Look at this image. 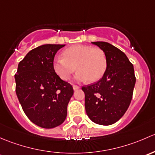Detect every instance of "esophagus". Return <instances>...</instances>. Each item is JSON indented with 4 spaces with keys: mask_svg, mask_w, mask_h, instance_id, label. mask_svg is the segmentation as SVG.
Listing matches in <instances>:
<instances>
[{
    "mask_svg": "<svg viewBox=\"0 0 155 155\" xmlns=\"http://www.w3.org/2000/svg\"><path fill=\"white\" fill-rule=\"evenodd\" d=\"M78 89H80V87H78L77 85H73V89H74V91L77 90Z\"/></svg>",
    "mask_w": 155,
    "mask_h": 155,
    "instance_id": "esophagus-1",
    "label": "esophagus"
}]
</instances>
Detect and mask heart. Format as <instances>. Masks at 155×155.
Segmentation results:
<instances>
[{
  "mask_svg": "<svg viewBox=\"0 0 155 155\" xmlns=\"http://www.w3.org/2000/svg\"><path fill=\"white\" fill-rule=\"evenodd\" d=\"M105 53L99 48L86 45H76L63 51V57H57L53 62L56 74L63 81L69 79L75 69L78 70L74 80L84 82L98 81L107 69Z\"/></svg>",
  "mask_w": 155,
  "mask_h": 155,
  "instance_id": "1",
  "label": "heart"
}]
</instances>
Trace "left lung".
<instances>
[{"label": "left lung", "mask_w": 155, "mask_h": 155, "mask_svg": "<svg viewBox=\"0 0 155 155\" xmlns=\"http://www.w3.org/2000/svg\"><path fill=\"white\" fill-rule=\"evenodd\" d=\"M104 51L107 69L98 82L82 87L87 116L95 123L110 125L127 111L133 95L136 78L132 63L125 53L105 42H93Z\"/></svg>", "instance_id": "obj_1"}]
</instances>
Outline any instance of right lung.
<instances>
[{"label": "right lung", "mask_w": 155, "mask_h": 155, "mask_svg": "<svg viewBox=\"0 0 155 155\" xmlns=\"http://www.w3.org/2000/svg\"><path fill=\"white\" fill-rule=\"evenodd\" d=\"M64 46L46 44L33 49L18 63L15 75V92L24 112L43 128H54L64 122L74 93L71 85L53 68L54 56Z\"/></svg>", "instance_id": "add662e5"}]
</instances>
